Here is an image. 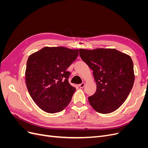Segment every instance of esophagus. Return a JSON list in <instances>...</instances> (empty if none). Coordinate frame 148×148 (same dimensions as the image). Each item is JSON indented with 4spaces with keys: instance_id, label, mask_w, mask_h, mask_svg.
<instances>
[{
    "instance_id": "1",
    "label": "esophagus",
    "mask_w": 148,
    "mask_h": 148,
    "mask_svg": "<svg viewBox=\"0 0 148 148\" xmlns=\"http://www.w3.org/2000/svg\"><path fill=\"white\" fill-rule=\"evenodd\" d=\"M84 85H85L84 83H82L79 84V86L80 88H83L84 87Z\"/></svg>"
}]
</instances>
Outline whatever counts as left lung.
Segmentation results:
<instances>
[{
	"label": "left lung",
	"mask_w": 148,
	"mask_h": 148,
	"mask_svg": "<svg viewBox=\"0 0 148 148\" xmlns=\"http://www.w3.org/2000/svg\"><path fill=\"white\" fill-rule=\"evenodd\" d=\"M82 59L93 71L96 91L88 97L97 112L109 114L127 99L135 81L133 63L129 56L112 49H79Z\"/></svg>",
	"instance_id": "left-lung-1"
}]
</instances>
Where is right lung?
Instances as JSON below:
<instances>
[{
  "instance_id": "right-lung-1",
  "label": "right lung",
  "mask_w": 148,
  "mask_h": 148,
  "mask_svg": "<svg viewBox=\"0 0 148 148\" xmlns=\"http://www.w3.org/2000/svg\"><path fill=\"white\" fill-rule=\"evenodd\" d=\"M78 56L77 49L45 47L28 57L26 86L34 102L44 111L59 112L69 104L76 89L69 82L70 72L66 69Z\"/></svg>"
}]
</instances>
